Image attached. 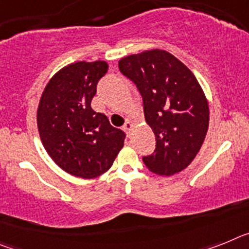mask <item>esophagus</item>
<instances>
[{
    "label": "esophagus",
    "mask_w": 249,
    "mask_h": 249,
    "mask_svg": "<svg viewBox=\"0 0 249 249\" xmlns=\"http://www.w3.org/2000/svg\"><path fill=\"white\" fill-rule=\"evenodd\" d=\"M132 128H133V124H132L131 122H126L124 123V126H123V129H124L127 133H129V132L132 131Z\"/></svg>",
    "instance_id": "34e87169"
}]
</instances>
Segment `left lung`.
<instances>
[{
  "label": "left lung",
  "mask_w": 249,
  "mask_h": 249,
  "mask_svg": "<svg viewBox=\"0 0 249 249\" xmlns=\"http://www.w3.org/2000/svg\"><path fill=\"white\" fill-rule=\"evenodd\" d=\"M120 71L137 86L146 122L156 136V149L144 156L151 172L173 176L195 160L210 123V108L195 74L167 51L131 54Z\"/></svg>",
  "instance_id": "8db88e82"
}]
</instances>
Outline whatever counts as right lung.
<instances>
[{"label":"right lung","mask_w":249,"mask_h":249,"mask_svg":"<svg viewBox=\"0 0 249 249\" xmlns=\"http://www.w3.org/2000/svg\"><path fill=\"white\" fill-rule=\"evenodd\" d=\"M107 70L105 61L66 66L39 100L37 126L43 147L57 166L76 177L94 178L108 171L126 138L91 107Z\"/></svg>","instance_id":"1"}]
</instances>
